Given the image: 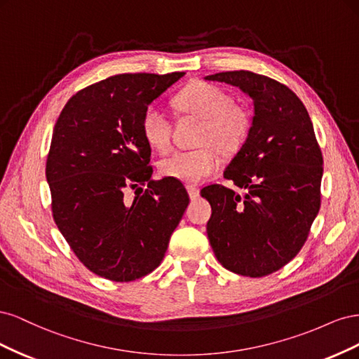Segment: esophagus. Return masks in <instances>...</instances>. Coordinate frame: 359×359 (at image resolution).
<instances>
[{
  "label": "esophagus",
  "instance_id": "1",
  "mask_svg": "<svg viewBox=\"0 0 359 359\" xmlns=\"http://www.w3.org/2000/svg\"><path fill=\"white\" fill-rule=\"evenodd\" d=\"M186 189H187V191H189V196H190V199L191 201H196L198 198H199V189L196 187V186H191V184H187L186 186Z\"/></svg>",
  "mask_w": 359,
  "mask_h": 359
}]
</instances>
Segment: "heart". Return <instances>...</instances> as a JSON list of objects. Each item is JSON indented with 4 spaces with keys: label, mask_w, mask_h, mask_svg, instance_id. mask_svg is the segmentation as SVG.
I'll return each mask as SVG.
<instances>
[{
    "label": "heart",
    "mask_w": 359,
    "mask_h": 359,
    "mask_svg": "<svg viewBox=\"0 0 359 359\" xmlns=\"http://www.w3.org/2000/svg\"><path fill=\"white\" fill-rule=\"evenodd\" d=\"M173 106L184 114L202 119L196 149L175 151L160 161L165 177L184 182H201L220 169L223 153H235L252 130V115L243 104L232 102L229 93L208 82H193L181 90ZM140 132L148 147L165 153L172 142V124L157 106L144 112Z\"/></svg>",
    "instance_id": "b5f03b06"
}]
</instances>
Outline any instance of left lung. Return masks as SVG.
Instances as JSON below:
<instances>
[{"label":"left lung","instance_id":"8db88e82","mask_svg":"<svg viewBox=\"0 0 359 359\" xmlns=\"http://www.w3.org/2000/svg\"><path fill=\"white\" fill-rule=\"evenodd\" d=\"M206 81L238 86L255 104L252 130L224 170L244 196L212 184L202 189L217 260L235 274L264 277L295 257L320 208L323 157L306 106L286 85L253 72Z\"/></svg>","mask_w":359,"mask_h":359}]
</instances>
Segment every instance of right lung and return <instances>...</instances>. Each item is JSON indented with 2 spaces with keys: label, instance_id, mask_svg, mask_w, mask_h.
I'll return each instance as SVG.
<instances>
[{
  "label": "right lung",
  "instance_id": "right-lung-1",
  "mask_svg": "<svg viewBox=\"0 0 359 359\" xmlns=\"http://www.w3.org/2000/svg\"><path fill=\"white\" fill-rule=\"evenodd\" d=\"M184 74L111 76L76 93L53 127L46 161L53 220L103 278L123 283L154 271L189 205L178 180H151V147L140 132L151 102Z\"/></svg>",
  "mask_w": 359,
  "mask_h": 359
}]
</instances>
